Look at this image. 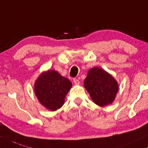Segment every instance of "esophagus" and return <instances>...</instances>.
Instances as JSON below:
<instances>
[{
    "label": "esophagus",
    "instance_id": "1",
    "mask_svg": "<svg viewBox=\"0 0 148 148\" xmlns=\"http://www.w3.org/2000/svg\"><path fill=\"white\" fill-rule=\"evenodd\" d=\"M73 82L75 84H79V79H77V78H74L73 79Z\"/></svg>",
    "mask_w": 148,
    "mask_h": 148
}]
</instances>
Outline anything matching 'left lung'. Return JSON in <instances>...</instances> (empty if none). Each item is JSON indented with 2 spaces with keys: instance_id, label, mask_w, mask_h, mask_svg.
<instances>
[{
  "instance_id": "8db88e82",
  "label": "left lung",
  "mask_w": 148,
  "mask_h": 148,
  "mask_svg": "<svg viewBox=\"0 0 148 148\" xmlns=\"http://www.w3.org/2000/svg\"><path fill=\"white\" fill-rule=\"evenodd\" d=\"M84 85L92 101L101 107L113 102L119 89L116 79L103 69L98 67L92 68L88 71Z\"/></svg>"
}]
</instances>
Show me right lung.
Listing matches in <instances>:
<instances>
[{
  "mask_svg": "<svg viewBox=\"0 0 148 148\" xmlns=\"http://www.w3.org/2000/svg\"><path fill=\"white\" fill-rule=\"evenodd\" d=\"M72 87L69 79L56 71L43 72L34 84L36 97L42 105L49 110L55 111L64 105L66 94Z\"/></svg>",
  "mask_w": 148,
  "mask_h": 148,
  "instance_id": "obj_1",
  "label": "right lung"
}]
</instances>
